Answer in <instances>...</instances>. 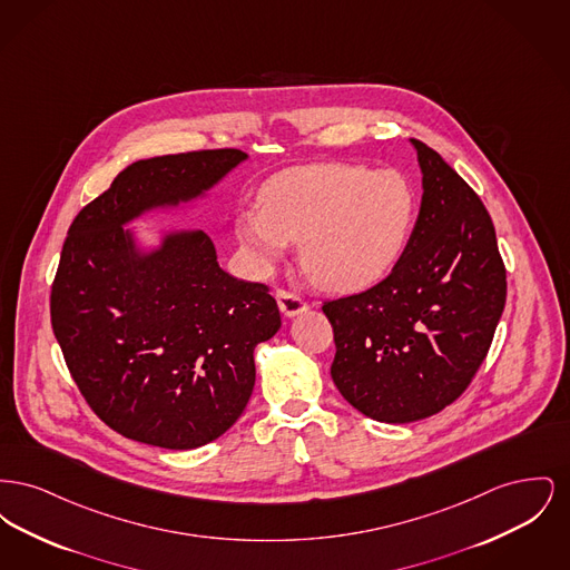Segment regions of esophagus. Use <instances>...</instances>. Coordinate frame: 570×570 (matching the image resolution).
<instances>
[{
  "label": "esophagus",
  "mask_w": 570,
  "mask_h": 570,
  "mask_svg": "<svg viewBox=\"0 0 570 570\" xmlns=\"http://www.w3.org/2000/svg\"><path fill=\"white\" fill-rule=\"evenodd\" d=\"M277 305H279V312L284 316H288V318L298 316V314H303L307 309V303L303 298L293 295V293H286V291L277 293Z\"/></svg>",
  "instance_id": "esophagus-1"
}]
</instances>
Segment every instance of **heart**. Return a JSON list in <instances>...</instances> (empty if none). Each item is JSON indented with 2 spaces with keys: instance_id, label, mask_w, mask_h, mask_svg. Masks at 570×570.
<instances>
[{
  "instance_id": "heart-1",
  "label": "heart",
  "mask_w": 570,
  "mask_h": 570,
  "mask_svg": "<svg viewBox=\"0 0 570 570\" xmlns=\"http://www.w3.org/2000/svg\"><path fill=\"white\" fill-rule=\"evenodd\" d=\"M414 217L416 194L400 170L312 164L272 179L263 207L244 209L235 230L258 269H272L295 242L314 284L356 293L393 272Z\"/></svg>"
}]
</instances>
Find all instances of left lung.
<instances>
[{"instance_id":"8db88e82","label":"left lung","mask_w":570,"mask_h":570,"mask_svg":"<svg viewBox=\"0 0 570 570\" xmlns=\"http://www.w3.org/2000/svg\"><path fill=\"white\" fill-rule=\"evenodd\" d=\"M423 196L406 249L376 286L326 301L344 400L380 423L453 404L488 356L507 272L485 205L425 142L410 138Z\"/></svg>"}]
</instances>
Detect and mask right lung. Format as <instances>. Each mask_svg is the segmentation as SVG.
I'll return each mask as SVG.
<instances>
[{"mask_svg":"<svg viewBox=\"0 0 570 570\" xmlns=\"http://www.w3.org/2000/svg\"><path fill=\"white\" fill-rule=\"evenodd\" d=\"M245 160L239 149L138 160L68 230L53 333L82 397L117 434L188 451L244 414L254 348L282 325L269 288L224 272L203 230L142 245L126 226L205 198Z\"/></svg>","mask_w":570,"mask_h":570,"instance_id":"right-lung-1","label":"right lung"}]
</instances>
